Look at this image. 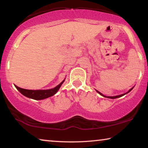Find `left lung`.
I'll return each instance as SVG.
<instances>
[{"instance_id": "left-lung-1", "label": "left lung", "mask_w": 148, "mask_h": 148, "mask_svg": "<svg viewBox=\"0 0 148 148\" xmlns=\"http://www.w3.org/2000/svg\"><path fill=\"white\" fill-rule=\"evenodd\" d=\"M133 88H132L131 89H130V90H129V91L128 92H127V93H125V94H121V95H119V96H104V95H102V94H101L100 92H98V91H97V92H98L99 94H100V95H102V96H104V97H106V98H112V99H114V98H120V97H121V96H124V95H125L126 94H127V93H129V92H131V90H132V89H133Z\"/></svg>"}]
</instances>
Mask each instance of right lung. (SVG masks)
<instances>
[{
    "instance_id": "1",
    "label": "right lung",
    "mask_w": 148,
    "mask_h": 148,
    "mask_svg": "<svg viewBox=\"0 0 148 148\" xmlns=\"http://www.w3.org/2000/svg\"><path fill=\"white\" fill-rule=\"evenodd\" d=\"M63 80L60 84L55 87L54 88L50 89V90H26V89H23L19 88L17 86H15V88L19 91V92L23 96H25L27 98L34 99V100H43V99L47 98L48 97L53 96L57 92L58 89L61 86V85L63 84Z\"/></svg>"
}]
</instances>
